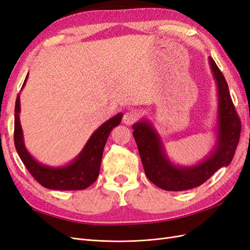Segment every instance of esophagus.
Listing matches in <instances>:
<instances>
[{
	"label": "esophagus",
	"mask_w": 250,
	"mask_h": 250,
	"mask_svg": "<svg viewBox=\"0 0 250 250\" xmlns=\"http://www.w3.org/2000/svg\"><path fill=\"white\" fill-rule=\"evenodd\" d=\"M137 119H138L137 112L133 111V110H129V111H127V112L124 113L123 122H124V124L130 126L135 122V121H137Z\"/></svg>",
	"instance_id": "obj_1"
}]
</instances>
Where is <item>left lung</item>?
<instances>
[{"label":"left lung","mask_w":250,"mask_h":250,"mask_svg":"<svg viewBox=\"0 0 250 250\" xmlns=\"http://www.w3.org/2000/svg\"><path fill=\"white\" fill-rule=\"evenodd\" d=\"M208 62L217 84L218 116L217 141L207 158L196 165L180 167L169 160L160 134L150 121L143 119L132 126L146 176L163 190L178 192L201 186L217 170L228 167L236 152L241 133L240 119L228 82L214 59L208 57Z\"/></svg>","instance_id":"obj_1"}]
</instances>
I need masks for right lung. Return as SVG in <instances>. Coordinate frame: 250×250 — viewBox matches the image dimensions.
Segmentation results:
<instances>
[{
  "mask_svg": "<svg viewBox=\"0 0 250 250\" xmlns=\"http://www.w3.org/2000/svg\"><path fill=\"white\" fill-rule=\"evenodd\" d=\"M27 78L28 75L21 89L26 84ZM20 112L21 100L19 94L14 108V145L19 156L37 183L50 190L60 191L84 190L95 183L99 175L103 150L109 133L121 123L123 117V113L120 112L98 127V129L90 135L81 152L70 164L62 167H50L37 162L27 150L21 126Z\"/></svg>",
  "mask_w": 250,
  "mask_h": 250,
  "instance_id": "add662e5",
  "label": "right lung"
}]
</instances>
